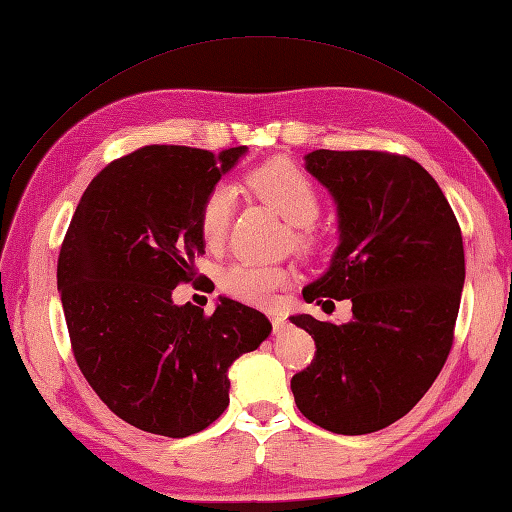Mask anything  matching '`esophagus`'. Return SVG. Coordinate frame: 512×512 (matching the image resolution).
<instances>
[{
  "label": "esophagus",
  "instance_id": "34e87169",
  "mask_svg": "<svg viewBox=\"0 0 512 512\" xmlns=\"http://www.w3.org/2000/svg\"><path fill=\"white\" fill-rule=\"evenodd\" d=\"M269 319H271L273 332H282L286 328V317L282 313H269Z\"/></svg>",
  "mask_w": 512,
  "mask_h": 512
}]
</instances>
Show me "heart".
Masks as SVG:
<instances>
[{
    "label": "heart",
    "mask_w": 512,
    "mask_h": 512,
    "mask_svg": "<svg viewBox=\"0 0 512 512\" xmlns=\"http://www.w3.org/2000/svg\"><path fill=\"white\" fill-rule=\"evenodd\" d=\"M245 186L267 206L293 223L295 247L308 252L317 245L313 223L321 213V195L317 184L293 162L271 160L249 171ZM234 215V191L226 184L210 189L197 210V228L206 247L217 249L228 239ZM289 282V271L273 265L234 263L221 273V289L245 304L267 306Z\"/></svg>",
    "instance_id": "obj_1"
}]
</instances>
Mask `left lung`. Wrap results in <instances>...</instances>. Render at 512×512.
Returning a JSON list of instances; mask_svg holds the SVG:
<instances>
[{
  "label": "left lung",
  "instance_id": "8db88e82",
  "mask_svg": "<svg viewBox=\"0 0 512 512\" xmlns=\"http://www.w3.org/2000/svg\"><path fill=\"white\" fill-rule=\"evenodd\" d=\"M306 169L339 204L341 243L330 269L302 293L317 304L352 299L354 319L336 326L291 317L317 347L291 391L317 426L369 434L404 417L450 356L465 282L463 234L439 184L413 158L317 149Z\"/></svg>",
  "mask_w": 512,
  "mask_h": 512
}]
</instances>
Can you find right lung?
<instances>
[{
  "label": "right lung",
  "mask_w": 512,
  "mask_h": 512,
  "mask_svg": "<svg viewBox=\"0 0 512 512\" xmlns=\"http://www.w3.org/2000/svg\"><path fill=\"white\" fill-rule=\"evenodd\" d=\"M245 149L145 145L112 160L62 241L73 358L99 400L139 430L182 439L208 428L230 404V365L271 332L260 310L228 297L213 315L171 299L204 254L199 204Z\"/></svg>",
  "instance_id": "obj_1"
}]
</instances>
